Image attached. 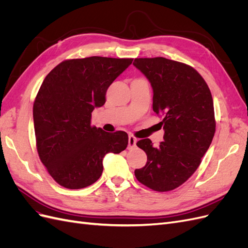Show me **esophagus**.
<instances>
[{"label":"esophagus","instance_id":"obj_1","mask_svg":"<svg viewBox=\"0 0 248 248\" xmlns=\"http://www.w3.org/2000/svg\"><path fill=\"white\" fill-rule=\"evenodd\" d=\"M136 145H137V139L134 138L133 136H131V134H129V137H128V148L132 149V148L136 147Z\"/></svg>","mask_w":248,"mask_h":248}]
</instances>
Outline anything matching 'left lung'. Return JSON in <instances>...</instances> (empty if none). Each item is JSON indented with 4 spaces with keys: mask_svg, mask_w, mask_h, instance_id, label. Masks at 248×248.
I'll return each instance as SVG.
<instances>
[{
    "mask_svg": "<svg viewBox=\"0 0 248 248\" xmlns=\"http://www.w3.org/2000/svg\"><path fill=\"white\" fill-rule=\"evenodd\" d=\"M133 65L153 89V110L162 118L163 141L155 147L144 139L137 146L147 154L139 181L155 191L177 188L198 170L215 133L213 99L205 79L193 67L162 57L138 58Z\"/></svg>",
    "mask_w": 248,
    "mask_h": 248,
    "instance_id": "1",
    "label": "left lung"
}]
</instances>
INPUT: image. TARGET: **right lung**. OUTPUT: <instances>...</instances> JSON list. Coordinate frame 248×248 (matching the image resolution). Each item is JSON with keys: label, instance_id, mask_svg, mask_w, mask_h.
Masks as SVG:
<instances>
[{"label": "right lung", "instance_id": "1", "mask_svg": "<svg viewBox=\"0 0 248 248\" xmlns=\"http://www.w3.org/2000/svg\"><path fill=\"white\" fill-rule=\"evenodd\" d=\"M133 59L89 57L65 60L52 69L33 106L36 148L55 181L68 189L92 185L102 174L106 154L128 145L125 131L91 125L92 111L106 103L108 87Z\"/></svg>", "mask_w": 248, "mask_h": 248}]
</instances>
